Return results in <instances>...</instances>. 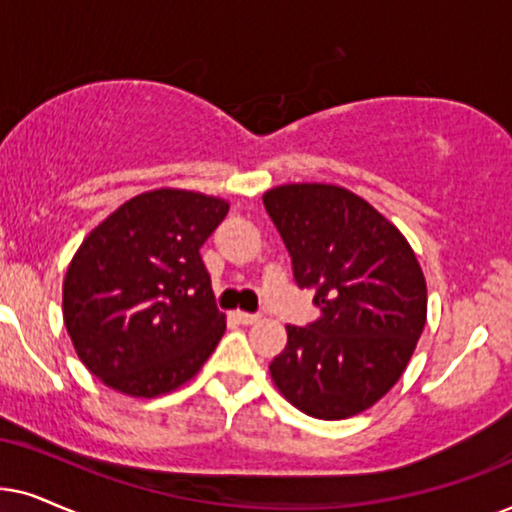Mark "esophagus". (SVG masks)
Here are the masks:
<instances>
[{"label":"esophagus","instance_id":"obj_1","mask_svg":"<svg viewBox=\"0 0 512 512\" xmlns=\"http://www.w3.org/2000/svg\"><path fill=\"white\" fill-rule=\"evenodd\" d=\"M234 318L241 325H252V323H257V320H260V316H257V313H245V311H234Z\"/></svg>","mask_w":512,"mask_h":512}]
</instances>
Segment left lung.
<instances>
[{
	"mask_svg": "<svg viewBox=\"0 0 512 512\" xmlns=\"http://www.w3.org/2000/svg\"><path fill=\"white\" fill-rule=\"evenodd\" d=\"M264 208L290 252L299 288L320 318L288 325L269 372L288 403L339 421L370 410L395 386L426 325V278L400 229L349 189L295 182Z\"/></svg>",
	"mask_w": 512,
	"mask_h": 512,
	"instance_id": "left-lung-1",
	"label": "left lung"
}]
</instances>
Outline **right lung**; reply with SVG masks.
Instances as JSON below:
<instances>
[{
  "instance_id": "obj_1",
  "label": "right lung",
  "mask_w": 512,
  "mask_h": 512,
  "mask_svg": "<svg viewBox=\"0 0 512 512\" xmlns=\"http://www.w3.org/2000/svg\"><path fill=\"white\" fill-rule=\"evenodd\" d=\"M229 201L161 187L133 196L74 252L63 320L74 351L102 384L156 398L196 377L227 318L201 260Z\"/></svg>"
}]
</instances>
